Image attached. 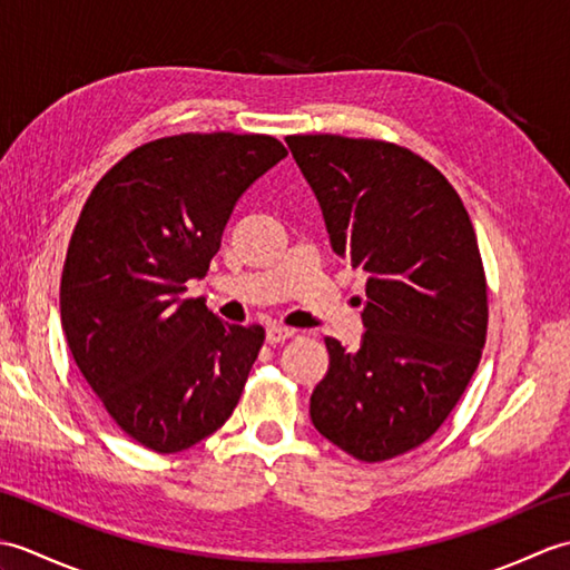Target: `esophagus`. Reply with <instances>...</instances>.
I'll list each match as a JSON object with an SVG mask.
<instances>
[{
    "mask_svg": "<svg viewBox=\"0 0 570 570\" xmlns=\"http://www.w3.org/2000/svg\"><path fill=\"white\" fill-rule=\"evenodd\" d=\"M294 328H286V325H278V323H272L269 328H266V343L269 345H276V343H284L288 341V337H294Z\"/></svg>",
    "mask_w": 570,
    "mask_h": 570,
    "instance_id": "esophagus-1",
    "label": "esophagus"
}]
</instances>
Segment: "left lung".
Returning a JSON list of instances; mask_svg holds the SVG:
<instances>
[{
  "label": "left lung",
  "mask_w": 570,
  "mask_h": 570,
  "mask_svg": "<svg viewBox=\"0 0 570 570\" xmlns=\"http://www.w3.org/2000/svg\"><path fill=\"white\" fill-rule=\"evenodd\" d=\"M337 257L367 274L357 350L325 337L331 365L311 421L365 463L429 441L478 370L488 284L478 237L439 168L390 141L286 137Z\"/></svg>",
  "instance_id": "1"
}]
</instances>
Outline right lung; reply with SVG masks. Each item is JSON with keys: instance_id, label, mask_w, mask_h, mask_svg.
<instances>
[{"instance_id": "obj_1", "label": "right lung", "mask_w": 570, "mask_h": 570, "mask_svg": "<svg viewBox=\"0 0 570 570\" xmlns=\"http://www.w3.org/2000/svg\"><path fill=\"white\" fill-rule=\"evenodd\" d=\"M286 156L266 135H178L107 171L72 229L60 323L70 355L117 426L156 453L208 439L233 414L264 343L203 298L223 229L254 180Z\"/></svg>"}]
</instances>
